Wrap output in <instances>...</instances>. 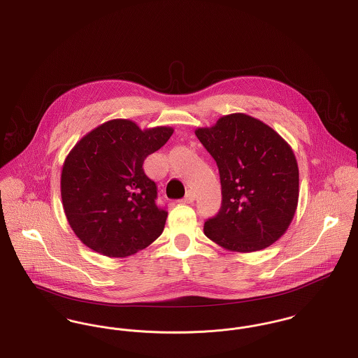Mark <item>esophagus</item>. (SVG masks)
I'll list each match as a JSON object with an SVG mask.
<instances>
[{"label": "esophagus", "instance_id": "esophagus-1", "mask_svg": "<svg viewBox=\"0 0 358 358\" xmlns=\"http://www.w3.org/2000/svg\"><path fill=\"white\" fill-rule=\"evenodd\" d=\"M194 199H196L194 193H193L192 190H188V192H187V194H185V197H184L181 201H182V203H185V204H190V203H193V201H194Z\"/></svg>", "mask_w": 358, "mask_h": 358}]
</instances>
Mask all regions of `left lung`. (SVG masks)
<instances>
[{"mask_svg": "<svg viewBox=\"0 0 358 358\" xmlns=\"http://www.w3.org/2000/svg\"><path fill=\"white\" fill-rule=\"evenodd\" d=\"M216 161L222 207L204 234L226 250L252 252L273 245L289 227L299 200V168L291 146L245 113L194 131Z\"/></svg>", "mask_w": 358, "mask_h": 358, "instance_id": "left-lung-1", "label": "left lung"}]
</instances>
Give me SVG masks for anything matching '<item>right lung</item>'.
<instances>
[{
    "instance_id": "obj_1",
    "label": "right lung",
    "mask_w": 358,
    "mask_h": 358,
    "mask_svg": "<svg viewBox=\"0 0 358 358\" xmlns=\"http://www.w3.org/2000/svg\"><path fill=\"white\" fill-rule=\"evenodd\" d=\"M173 131L113 119L71 148L61 176L62 204L71 230L89 249L124 258L162 234L168 212L155 204L157 185L142 166Z\"/></svg>"
}]
</instances>
